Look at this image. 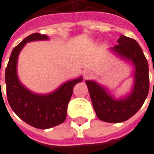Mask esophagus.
<instances>
[{
  "label": "esophagus",
  "instance_id": "34e87169",
  "mask_svg": "<svg viewBox=\"0 0 154 154\" xmlns=\"http://www.w3.org/2000/svg\"><path fill=\"white\" fill-rule=\"evenodd\" d=\"M92 77V72L90 70H84V79H88L90 77Z\"/></svg>",
  "mask_w": 154,
  "mask_h": 154
}]
</instances>
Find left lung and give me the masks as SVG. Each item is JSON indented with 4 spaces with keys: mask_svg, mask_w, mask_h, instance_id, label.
Here are the masks:
<instances>
[{
    "mask_svg": "<svg viewBox=\"0 0 154 154\" xmlns=\"http://www.w3.org/2000/svg\"><path fill=\"white\" fill-rule=\"evenodd\" d=\"M117 42L118 45L111 50L120 57L132 62L134 67V83L130 94L116 99L95 81H86L97 117L101 121L111 123L125 122L136 114L143 105L149 91L148 63L137 41L121 35Z\"/></svg>",
    "mask_w": 154,
    "mask_h": 154,
    "instance_id": "left-lung-1",
    "label": "left lung"
}]
</instances>
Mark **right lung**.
<instances>
[{
    "label": "right lung",
    "instance_id": "1",
    "mask_svg": "<svg viewBox=\"0 0 154 154\" xmlns=\"http://www.w3.org/2000/svg\"><path fill=\"white\" fill-rule=\"evenodd\" d=\"M46 39L48 36L38 32L25 38L12 51L5 71L7 97L12 109L25 122L38 129L51 128L64 122L73 88L83 80L80 77L68 81L55 91L46 95L35 94L20 84L17 76V61L20 51L27 42Z\"/></svg>",
    "mask_w": 154,
    "mask_h": 154
}]
</instances>
